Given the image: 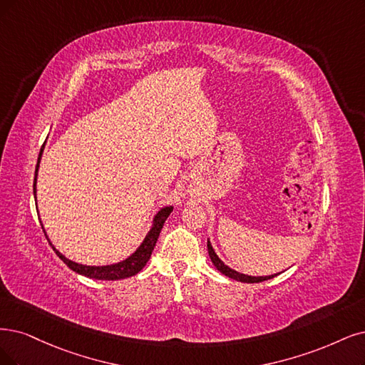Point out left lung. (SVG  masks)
Masks as SVG:
<instances>
[{
    "label": "left lung",
    "mask_w": 365,
    "mask_h": 365,
    "mask_svg": "<svg viewBox=\"0 0 365 365\" xmlns=\"http://www.w3.org/2000/svg\"><path fill=\"white\" fill-rule=\"evenodd\" d=\"M207 251H209V257H210L212 263L215 264V267H217L218 271H220L221 274H224L225 277L233 278V279H236V281H240V282H262V281L271 279V278H274V277L278 275V274H274V275H267V277H251V275H245V274H240V272L235 271V269L228 267V266L218 257L209 239H207Z\"/></svg>",
    "instance_id": "1"
}]
</instances>
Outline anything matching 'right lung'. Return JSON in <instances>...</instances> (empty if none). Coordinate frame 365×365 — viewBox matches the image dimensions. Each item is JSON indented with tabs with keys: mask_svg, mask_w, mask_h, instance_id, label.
<instances>
[{
	"mask_svg": "<svg viewBox=\"0 0 365 365\" xmlns=\"http://www.w3.org/2000/svg\"><path fill=\"white\" fill-rule=\"evenodd\" d=\"M43 147L45 144L42 145V148H40V153H38V158H37V165H36V173H34V183H33V191H34V198H36V183H37V173H38V167H40V159H42V153H43ZM173 212V206H165L159 209V212L155 215L153 218V224H152V228L150 232H148L144 237V240L141 242V245L137 248V251L132 252L128 259L121 260L118 263H113V264H106V266H87V264H79V263H75L72 260H69L67 257H64V255L53 247L51 244V240L45 232L43 228V224H42V228H43V233L46 236V239L49 240V244L52 247V250L56 251V254L58 255V257L69 266L73 272L79 274V275H84V277H88V278H93V279H106V281H114V279H123V278H129V277H133L137 275L141 269L145 266V263L148 262V259H150L152 255V251L156 245V240L159 237V233L162 230V227H164V222L165 220L170 217V213Z\"/></svg>",
	"mask_w": 365,
	"mask_h": 365,
	"instance_id": "add662e5",
	"label": "right lung"
}]
</instances>
